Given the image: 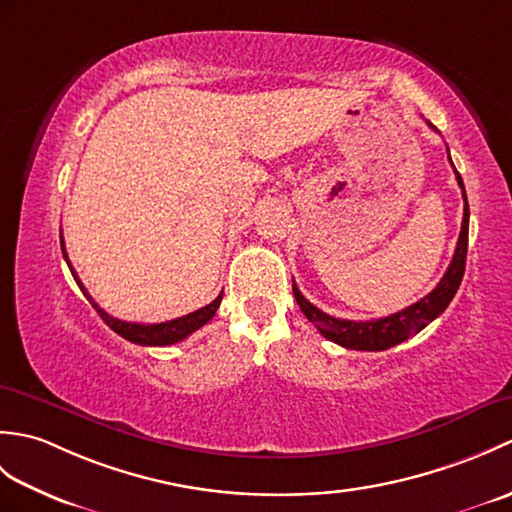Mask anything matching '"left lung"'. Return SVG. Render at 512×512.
Listing matches in <instances>:
<instances>
[{"label":"left lung","mask_w":512,"mask_h":512,"mask_svg":"<svg viewBox=\"0 0 512 512\" xmlns=\"http://www.w3.org/2000/svg\"><path fill=\"white\" fill-rule=\"evenodd\" d=\"M455 178H458L462 198H464V217H462V231H460L458 246H455L453 259L447 268V273H444V277L440 279V284L433 288L427 297H422L420 301L413 303V306L374 321L336 319L319 310L317 306H312V303L301 295L295 281H292V292H295V299L299 303L301 312L306 314L308 321L314 323V328H317L325 339H330L332 343H339L347 347V350L383 352L402 341H407L409 336L418 334L422 328H427L433 319H438L440 314L447 310L451 299L455 297V292H458L462 284L464 268H466V248H469V202H466L464 182L458 171H455Z\"/></svg>","instance_id":"obj_1"}]
</instances>
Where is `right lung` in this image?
Listing matches in <instances>:
<instances>
[{
  "mask_svg": "<svg viewBox=\"0 0 512 512\" xmlns=\"http://www.w3.org/2000/svg\"><path fill=\"white\" fill-rule=\"evenodd\" d=\"M61 250H63L65 262H68V266H70V273H72L74 281H76V284H79V288L83 290V295L90 299L94 310L101 314V319H103L107 325H110V328H112L116 334H121L123 339L132 341V343H136V345H151V347H156V345H173V343H178V341H182V339H187L189 334H193L195 330H200L204 323H209V321L215 317V312H217V308H220V303H222V292H220V295H217L215 301H211L209 306H204V308L195 310V312H191V314H184V317H178V319H173V321H165V323H129V321H121V319H116V317H110V314H107L105 310H101L99 303H96V301L90 297V292L85 290V286L81 284L79 275H76V270H74L72 264H70L68 253H65L63 237H61Z\"/></svg>",
  "mask_w": 512,
  "mask_h": 512,
  "instance_id": "1",
  "label": "right lung"
}]
</instances>
